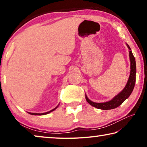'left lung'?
Returning a JSON list of instances; mask_svg holds the SVG:
<instances>
[{
  "label": "left lung",
  "mask_w": 147,
  "mask_h": 147,
  "mask_svg": "<svg viewBox=\"0 0 147 147\" xmlns=\"http://www.w3.org/2000/svg\"><path fill=\"white\" fill-rule=\"evenodd\" d=\"M129 51V57H130V76H129L128 80L127 82L126 86L124 87L123 90L120 92L118 94L114 97L113 99L108 102H102V103H96L92 102L89 100L88 98V96L86 94V99L88 102L92 106L94 107V108L100 109H104V110H107V109H114L119 107L120 105L123 104V102L127 99L132 92L133 89L135 86L136 83V59L135 58L132 54V52L131 51L130 47H129L128 45L126 43Z\"/></svg>",
  "instance_id": "1"
}]
</instances>
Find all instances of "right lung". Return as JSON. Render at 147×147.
<instances>
[{"label": "right lung", "instance_id": "add662e5", "mask_svg": "<svg viewBox=\"0 0 147 147\" xmlns=\"http://www.w3.org/2000/svg\"><path fill=\"white\" fill-rule=\"evenodd\" d=\"M58 106H56L55 108H54L53 109H52V110H51V111H48V112H46V113H30V112H28L29 114H30V115H46V114H48V113H51V112H52V111H53L54 110H55V109L58 108Z\"/></svg>", "mask_w": 147, "mask_h": 147}]
</instances>
